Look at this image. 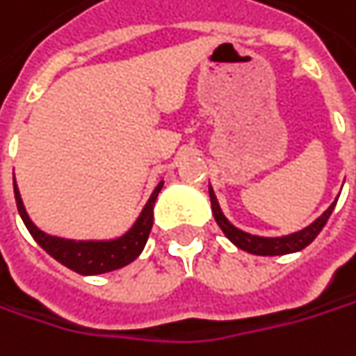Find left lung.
I'll return each instance as SVG.
<instances>
[{"instance_id":"obj_1","label":"left lung","mask_w":356,"mask_h":356,"mask_svg":"<svg viewBox=\"0 0 356 356\" xmlns=\"http://www.w3.org/2000/svg\"><path fill=\"white\" fill-rule=\"evenodd\" d=\"M208 194H210V204H212L214 220L222 228L226 238L230 240L234 246H238L240 250H246V252L257 254V257H280V254H293V252H298V250L307 248L312 240L318 236V232L327 224L329 216L334 210V206H337V200H339L337 198L314 222L305 226L302 230H296L293 234H284V236H258V234H250L246 230H240L238 226H234L224 216L222 208L218 204V198H216L212 186H208Z\"/></svg>"}]
</instances>
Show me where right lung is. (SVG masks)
Instances as JSON below:
<instances>
[{"instance_id": "add662e5", "label": "right lung", "mask_w": 356, "mask_h": 356, "mask_svg": "<svg viewBox=\"0 0 356 356\" xmlns=\"http://www.w3.org/2000/svg\"><path fill=\"white\" fill-rule=\"evenodd\" d=\"M162 186H164V180L158 182V186L154 188L146 206L142 208L140 216L122 236L106 240H74L54 236V234L44 232L42 228H38L29 218L24 200H22V194H19V188L13 180L17 210H19V216L29 230V234L49 257H54L58 262H62L63 266H67L70 270H74L78 275L112 273V270H118V268L134 262L142 254L146 240L150 236L152 220H154V202H156Z\"/></svg>"}]
</instances>
